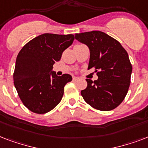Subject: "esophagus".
<instances>
[{"instance_id": "1", "label": "esophagus", "mask_w": 148, "mask_h": 148, "mask_svg": "<svg viewBox=\"0 0 148 148\" xmlns=\"http://www.w3.org/2000/svg\"><path fill=\"white\" fill-rule=\"evenodd\" d=\"M78 80V77H73V81H76Z\"/></svg>"}]
</instances>
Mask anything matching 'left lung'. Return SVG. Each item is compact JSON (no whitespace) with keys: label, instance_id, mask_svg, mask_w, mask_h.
Masks as SVG:
<instances>
[{"label":"left lung","instance_id":"obj_1","mask_svg":"<svg viewBox=\"0 0 148 148\" xmlns=\"http://www.w3.org/2000/svg\"><path fill=\"white\" fill-rule=\"evenodd\" d=\"M75 38L89 47L88 69L94 68L98 77L95 81L86 79L88 87L81 96L95 109H114L125 98L131 83L132 65L127 52L119 41L101 31L76 34Z\"/></svg>","mask_w":148,"mask_h":148}]
</instances>
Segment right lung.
<instances>
[{
  "label": "right lung",
  "instance_id": "add662e5",
  "mask_svg": "<svg viewBox=\"0 0 148 148\" xmlns=\"http://www.w3.org/2000/svg\"><path fill=\"white\" fill-rule=\"evenodd\" d=\"M74 34H44L27 42L18 53L13 74L21 101L29 110L42 114L60 103L70 74L58 77L53 65L73 44Z\"/></svg>",
  "mask_w": 148,
  "mask_h": 148
}]
</instances>
